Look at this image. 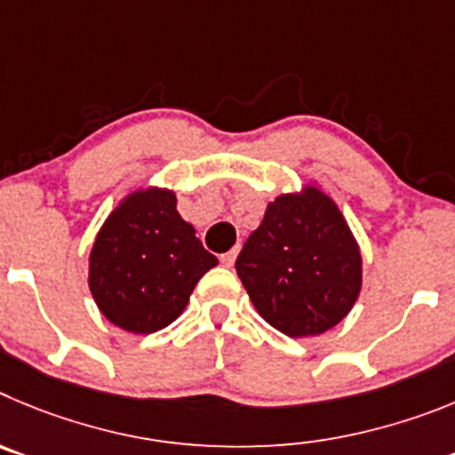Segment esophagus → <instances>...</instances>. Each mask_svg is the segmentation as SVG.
Returning <instances> with one entry per match:
<instances>
[{
	"instance_id": "34e87169",
	"label": "esophagus",
	"mask_w": 455,
	"mask_h": 455,
	"mask_svg": "<svg viewBox=\"0 0 455 455\" xmlns=\"http://www.w3.org/2000/svg\"><path fill=\"white\" fill-rule=\"evenodd\" d=\"M235 258H237V251H235V249H231V251L222 253V258H220V260H222V265H227V267H233Z\"/></svg>"
}]
</instances>
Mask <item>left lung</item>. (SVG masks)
I'll return each mask as SVG.
<instances>
[{
  "instance_id": "1",
  "label": "left lung",
  "mask_w": 455,
  "mask_h": 455,
  "mask_svg": "<svg viewBox=\"0 0 455 455\" xmlns=\"http://www.w3.org/2000/svg\"><path fill=\"white\" fill-rule=\"evenodd\" d=\"M235 269L258 315L290 338L322 335L339 324L363 285L354 233L317 186L269 204Z\"/></svg>"
}]
</instances>
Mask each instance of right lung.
Returning a JSON list of instances; mask_svg holds the SVG:
<instances>
[{
    "label": "right lung",
    "instance_id": "add662e5",
    "mask_svg": "<svg viewBox=\"0 0 455 455\" xmlns=\"http://www.w3.org/2000/svg\"><path fill=\"white\" fill-rule=\"evenodd\" d=\"M218 265L167 188H140L106 218L90 251L88 285L101 315L129 333H156Z\"/></svg>",
    "mask_w": 455,
    "mask_h": 455
}]
</instances>
